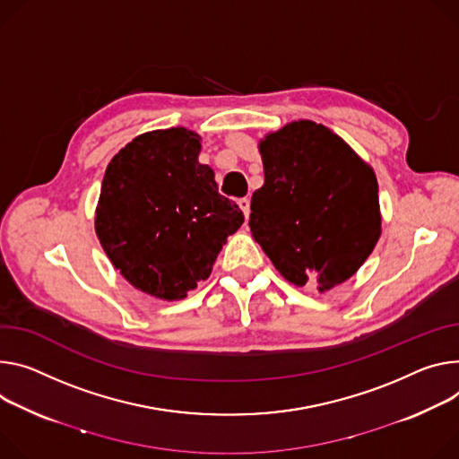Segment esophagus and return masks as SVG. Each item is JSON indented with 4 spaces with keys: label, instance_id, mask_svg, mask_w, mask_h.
<instances>
[{
    "label": "esophagus",
    "instance_id": "1",
    "mask_svg": "<svg viewBox=\"0 0 459 459\" xmlns=\"http://www.w3.org/2000/svg\"><path fill=\"white\" fill-rule=\"evenodd\" d=\"M238 204H239V208L243 211L245 218H248V214H251V211H248V208H251V199H248V197H241V199L238 201Z\"/></svg>",
    "mask_w": 459,
    "mask_h": 459
}]
</instances>
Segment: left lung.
Here are the masks:
<instances>
[{"instance_id": "8db88e82", "label": "left lung", "mask_w": 459, "mask_h": 459, "mask_svg": "<svg viewBox=\"0 0 459 459\" xmlns=\"http://www.w3.org/2000/svg\"><path fill=\"white\" fill-rule=\"evenodd\" d=\"M265 183L251 199L253 238L290 283L320 293L350 280L381 238L371 166L324 124L293 120L260 144Z\"/></svg>"}]
</instances>
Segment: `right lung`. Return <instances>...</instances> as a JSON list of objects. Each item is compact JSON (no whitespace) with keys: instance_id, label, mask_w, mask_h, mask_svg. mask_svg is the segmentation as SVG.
<instances>
[{"instance_id":"add662e5","label":"right lung","mask_w":459,"mask_h":459,"mask_svg":"<svg viewBox=\"0 0 459 459\" xmlns=\"http://www.w3.org/2000/svg\"><path fill=\"white\" fill-rule=\"evenodd\" d=\"M199 152L201 137L186 128L146 132L109 160L102 179L95 232L104 253L134 287L160 300H181L211 276L243 223Z\"/></svg>"}]
</instances>
